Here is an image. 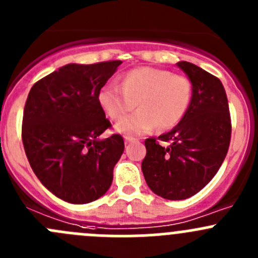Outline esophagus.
Returning a JSON list of instances; mask_svg holds the SVG:
<instances>
[{"label": "esophagus", "instance_id": "esophagus-1", "mask_svg": "<svg viewBox=\"0 0 258 258\" xmlns=\"http://www.w3.org/2000/svg\"><path fill=\"white\" fill-rule=\"evenodd\" d=\"M138 141V139L133 138V137H125V144H129V143H133V142Z\"/></svg>", "mask_w": 258, "mask_h": 258}]
</instances>
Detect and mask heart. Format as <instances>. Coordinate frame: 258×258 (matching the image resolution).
Returning a JSON list of instances; mask_svg holds the SVG:
<instances>
[{
  "label": "heart",
  "instance_id": "heart-1",
  "mask_svg": "<svg viewBox=\"0 0 258 258\" xmlns=\"http://www.w3.org/2000/svg\"><path fill=\"white\" fill-rule=\"evenodd\" d=\"M192 97V83L182 75L167 70L138 67L120 78V87L105 85L97 100L105 114L119 121L136 104L139 110L116 125V131L137 136L152 131H167L185 116Z\"/></svg>",
  "mask_w": 258,
  "mask_h": 258
}]
</instances>
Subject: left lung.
I'll list each match as a JSON object with an SVG mask.
<instances>
[{"label":"left lung","mask_w":258,"mask_h":258,"mask_svg":"<svg viewBox=\"0 0 258 258\" xmlns=\"http://www.w3.org/2000/svg\"><path fill=\"white\" fill-rule=\"evenodd\" d=\"M192 83L185 116L172 131L144 142L142 171L147 185L167 200L191 198L210 182L230 143L229 106L219 78L188 62H178ZM167 141L169 146L161 144Z\"/></svg>","instance_id":"8db88e82"}]
</instances>
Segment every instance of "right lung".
Here are the masks:
<instances>
[{"label": "right lung", "mask_w": 258, "mask_h": 258, "mask_svg": "<svg viewBox=\"0 0 258 258\" xmlns=\"http://www.w3.org/2000/svg\"><path fill=\"white\" fill-rule=\"evenodd\" d=\"M121 60L63 66L31 87L23 143L31 168L51 194L87 204L101 198L124 152V139L99 137L111 126L97 100Z\"/></svg>", "instance_id": "1"}]
</instances>
